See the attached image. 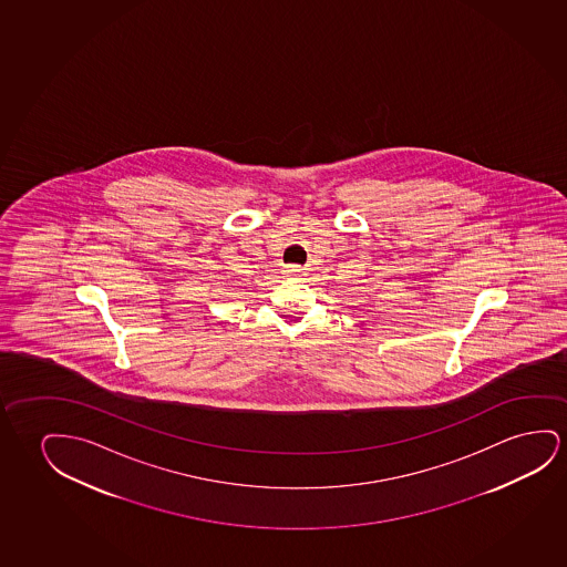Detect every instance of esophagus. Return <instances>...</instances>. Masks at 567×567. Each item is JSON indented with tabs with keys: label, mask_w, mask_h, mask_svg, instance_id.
I'll return each instance as SVG.
<instances>
[{
	"label": "esophagus",
	"mask_w": 567,
	"mask_h": 567,
	"mask_svg": "<svg viewBox=\"0 0 567 567\" xmlns=\"http://www.w3.org/2000/svg\"><path fill=\"white\" fill-rule=\"evenodd\" d=\"M288 271L289 276H296V274H299V271H301V268H299V266H288Z\"/></svg>",
	"instance_id": "34e87169"
}]
</instances>
